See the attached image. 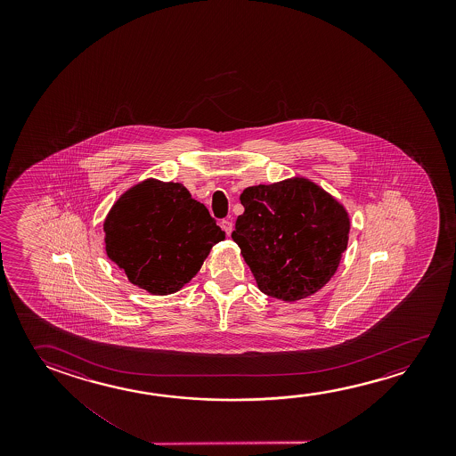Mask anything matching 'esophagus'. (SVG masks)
<instances>
[{"label":"esophagus","mask_w":456,"mask_h":456,"mask_svg":"<svg viewBox=\"0 0 456 456\" xmlns=\"http://www.w3.org/2000/svg\"><path fill=\"white\" fill-rule=\"evenodd\" d=\"M221 227H223V231H224L227 235H231L232 231H233V224H232L231 219H223V221H221Z\"/></svg>","instance_id":"esophagus-1"}]
</instances>
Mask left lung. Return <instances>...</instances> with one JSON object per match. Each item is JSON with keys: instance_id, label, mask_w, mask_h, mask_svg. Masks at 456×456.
<instances>
[{"instance_id": "8db88e82", "label": "left lung", "mask_w": 456, "mask_h": 456, "mask_svg": "<svg viewBox=\"0 0 456 456\" xmlns=\"http://www.w3.org/2000/svg\"><path fill=\"white\" fill-rule=\"evenodd\" d=\"M232 239L270 297L296 302L320 291L348 245L342 203L305 178L247 187Z\"/></svg>"}]
</instances>
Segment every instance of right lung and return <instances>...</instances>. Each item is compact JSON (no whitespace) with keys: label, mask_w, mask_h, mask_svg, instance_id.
Segmentation results:
<instances>
[{"label":"right lung","mask_w":456,"mask_h":456,"mask_svg":"<svg viewBox=\"0 0 456 456\" xmlns=\"http://www.w3.org/2000/svg\"><path fill=\"white\" fill-rule=\"evenodd\" d=\"M106 254L128 281L156 296L180 291L225 232L181 183L142 181L120 195L103 224Z\"/></svg>","instance_id":"right-lung-1"}]
</instances>
